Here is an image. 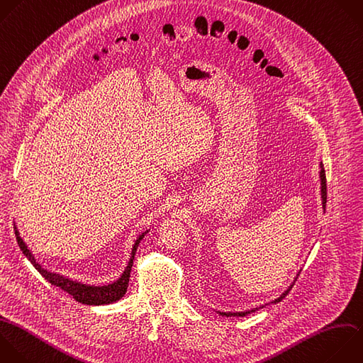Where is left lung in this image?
Wrapping results in <instances>:
<instances>
[{
  "label": "left lung",
  "mask_w": 363,
  "mask_h": 363,
  "mask_svg": "<svg viewBox=\"0 0 363 363\" xmlns=\"http://www.w3.org/2000/svg\"><path fill=\"white\" fill-rule=\"evenodd\" d=\"M319 182H320V199H322V208H323V213H325V207H326V177H325V170H323V164L320 163L319 164ZM299 272L301 271H298V274H296V277L294 278V281L289 284V286L278 296V298H275L274 301H271V302H268V303H265V305H269V303H278L279 301H282L285 296H286V294L291 291V288L294 286V284H295V281H296V278H298V275H299ZM265 305H259V306H257V308H251V309H247V311H241V312H221V311H216L218 315H221V316H245V315H248V313H252V312H255L257 309H259V308H264Z\"/></svg>",
  "instance_id": "8db88e82"
}]
</instances>
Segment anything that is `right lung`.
<instances>
[{
    "instance_id": "add662e5",
    "label": "right lung",
    "mask_w": 363,
    "mask_h": 363,
    "mask_svg": "<svg viewBox=\"0 0 363 363\" xmlns=\"http://www.w3.org/2000/svg\"><path fill=\"white\" fill-rule=\"evenodd\" d=\"M14 228H16V237L18 241V245L21 248V251L24 252V255L30 259V262L35 267V269L52 285L60 286L62 291L68 292L72 298H75L78 302L85 303V305H109L113 302H118L119 299H122L128 291V285H129V278H130V271H132V265H133V259H135V254L136 250L140 244V241L143 240V237L149 233V230L143 231L136 240L135 244L132 247V252H130V258L128 261V265L125 268V271L122 272V275L108 284V285H89V284H84L79 281H74L72 278H68L65 275H61L58 272H51L47 268H44L35 258V255L33 254V251L28 248L27 242L21 238L20 231L14 223Z\"/></svg>"
}]
</instances>
